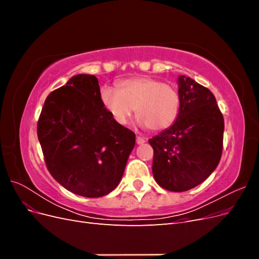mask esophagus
<instances>
[{
	"label": "esophagus",
	"instance_id": "1",
	"mask_svg": "<svg viewBox=\"0 0 259 259\" xmlns=\"http://www.w3.org/2000/svg\"><path fill=\"white\" fill-rule=\"evenodd\" d=\"M145 143H146V139H145V138L140 137V136H137V137H136V144H137V145H143V144H145Z\"/></svg>",
	"mask_w": 259,
	"mask_h": 259
}]
</instances>
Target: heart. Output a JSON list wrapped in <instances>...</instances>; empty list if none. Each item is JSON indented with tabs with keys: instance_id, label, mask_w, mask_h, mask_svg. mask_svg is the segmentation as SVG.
<instances>
[{
	"instance_id": "obj_1",
	"label": "heart",
	"mask_w": 259,
	"mask_h": 259,
	"mask_svg": "<svg viewBox=\"0 0 259 259\" xmlns=\"http://www.w3.org/2000/svg\"><path fill=\"white\" fill-rule=\"evenodd\" d=\"M99 97L108 113L119 125H126L136 111L139 126L158 132L171 126L179 113L178 91L152 77L125 80L117 89L104 86Z\"/></svg>"
}]
</instances>
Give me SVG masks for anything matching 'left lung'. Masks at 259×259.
<instances>
[{
    "label": "left lung",
    "mask_w": 259,
    "mask_h": 259,
    "mask_svg": "<svg viewBox=\"0 0 259 259\" xmlns=\"http://www.w3.org/2000/svg\"><path fill=\"white\" fill-rule=\"evenodd\" d=\"M179 113L171 126L149 139L152 173L162 188L183 192L202 184L216 169L223 152L224 117L208 89L179 75Z\"/></svg>",
    "instance_id": "left-lung-1"
}]
</instances>
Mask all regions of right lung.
Here are the masks:
<instances>
[{"label": "right lung", "mask_w": 259, "mask_h": 259, "mask_svg": "<svg viewBox=\"0 0 259 259\" xmlns=\"http://www.w3.org/2000/svg\"><path fill=\"white\" fill-rule=\"evenodd\" d=\"M99 94L95 75H73L48 96L37 122L51 175L70 192L86 198L115 189L135 147L134 133L113 121Z\"/></svg>", "instance_id": "1"}]
</instances>
